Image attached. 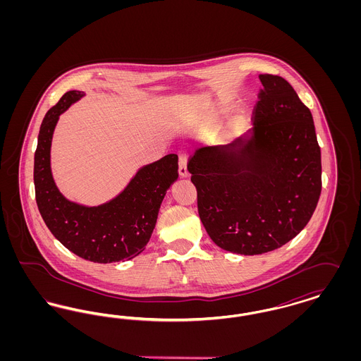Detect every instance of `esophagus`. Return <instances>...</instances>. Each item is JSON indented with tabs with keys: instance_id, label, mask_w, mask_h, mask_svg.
I'll use <instances>...</instances> for the list:
<instances>
[{
	"instance_id": "1",
	"label": "esophagus",
	"mask_w": 361,
	"mask_h": 361,
	"mask_svg": "<svg viewBox=\"0 0 361 361\" xmlns=\"http://www.w3.org/2000/svg\"><path fill=\"white\" fill-rule=\"evenodd\" d=\"M187 164H188V155L180 154L178 157V173L181 177H188L189 176Z\"/></svg>"
}]
</instances>
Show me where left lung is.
I'll return each instance as SVG.
<instances>
[{
    "instance_id": "obj_1",
    "label": "left lung",
    "mask_w": 361,
    "mask_h": 361,
    "mask_svg": "<svg viewBox=\"0 0 361 361\" xmlns=\"http://www.w3.org/2000/svg\"><path fill=\"white\" fill-rule=\"evenodd\" d=\"M264 89L255 127L189 159L197 209L224 250L255 256L295 238L309 224L322 189L321 149L312 115L283 77L258 75Z\"/></svg>"
}]
</instances>
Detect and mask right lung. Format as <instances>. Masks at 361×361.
<instances>
[{"instance_id":"right-lung-1","label":"right lung","mask_w":361,"mask_h":361,"mask_svg":"<svg viewBox=\"0 0 361 361\" xmlns=\"http://www.w3.org/2000/svg\"><path fill=\"white\" fill-rule=\"evenodd\" d=\"M84 94L65 93L40 126L34 164L36 204L52 235L78 257L100 264L131 259L145 250L153 234L166 190L178 178V157L165 155L140 168L128 185L104 204L70 202L52 178V134L59 115Z\"/></svg>"}]
</instances>
